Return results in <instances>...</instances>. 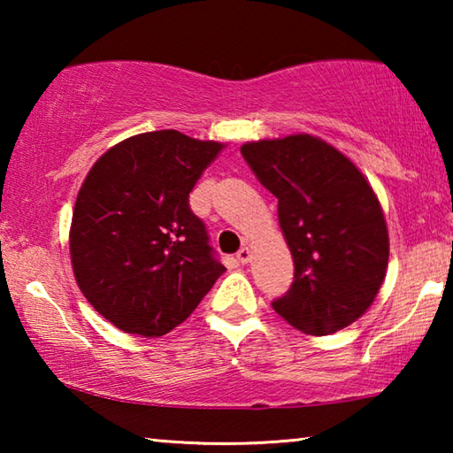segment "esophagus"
Listing matches in <instances>:
<instances>
[{
    "label": "esophagus",
    "instance_id": "esophagus-1",
    "mask_svg": "<svg viewBox=\"0 0 453 453\" xmlns=\"http://www.w3.org/2000/svg\"><path fill=\"white\" fill-rule=\"evenodd\" d=\"M251 259V251L250 248H242L240 251H237V262H240L242 265H245Z\"/></svg>",
    "mask_w": 453,
    "mask_h": 453
}]
</instances>
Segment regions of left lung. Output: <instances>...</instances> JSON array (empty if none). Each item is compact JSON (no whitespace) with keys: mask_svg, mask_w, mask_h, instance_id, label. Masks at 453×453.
I'll list each match as a JSON object with an SVG mask.
<instances>
[{"mask_svg":"<svg viewBox=\"0 0 453 453\" xmlns=\"http://www.w3.org/2000/svg\"><path fill=\"white\" fill-rule=\"evenodd\" d=\"M242 156L278 197L294 257V283L273 310L310 335L354 324L378 296L389 257L388 226L370 181L310 134L243 143Z\"/></svg>","mask_w":453,"mask_h":453,"instance_id":"8db88e82","label":"left lung"}]
</instances>
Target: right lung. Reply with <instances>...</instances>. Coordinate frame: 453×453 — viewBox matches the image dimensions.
I'll return each instance as SVG.
<instances>
[{
  "mask_svg": "<svg viewBox=\"0 0 453 453\" xmlns=\"http://www.w3.org/2000/svg\"><path fill=\"white\" fill-rule=\"evenodd\" d=\"M221 150L159 129L113 145L89 170L73 208L72 267L86 300L121 332H172L226 272L189 208Z\"/></svg>",
  "mask_w": 453,
  "mask_h": 453,
  "instance_id": "add662e5",
  "label": "right lung"
}]
</instances>
